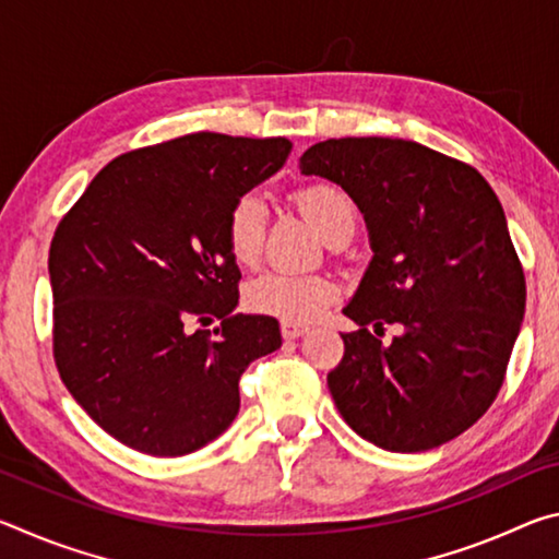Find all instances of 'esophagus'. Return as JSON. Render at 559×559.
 Listing matches in <instances>:
<instances>
[{
  "instance_id": "obj_1",
  "label": "esophagus",
  "mask_w": 559,
  "mask_h": 559,
  "mask_svg": "<svg viewBox=\"0 0 559 559\" xmlns=\"http://www.w3.org/2000/svg\"><path fill=\"white\" fill-rule=\"evenodd\" d=\"M308 333V325L302 323H290V320H283L281 323V335L286 340H298Z\"/></svg>"
}]
</instances>
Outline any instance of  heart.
Masks as SVG:
<instances>
[{
	"label": "heart",
	"instance_id": "obj_1",
	"mask_svg": "<svg viewBox=\"0 0 559 559\" xmlns=\"http://www.w3.org/2000/svg\"><path fill=\"white\" fill-rule=\"evenodd\" d=\"M296 204L325 241L355 231L357 210L345 189L330 182H313L296 192ZM266 202L259 194H241L226 214L224 239L231 259L239 266H253L266 236ZM335 296V286L320 273L263 271L246 283L243 300L253 313L281 320H310Z\"/></svg>",
	"mask_w": 559,
	"mask_h": 559
}]
</instances>
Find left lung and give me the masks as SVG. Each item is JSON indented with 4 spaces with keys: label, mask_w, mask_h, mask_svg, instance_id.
I'll list each match as a JSON object with an SVG mask.
<instances>
[{
    "label": "left lung",
    "mask_w": 559,
    "mask_h": 559,
    "mask_svg": "<svg viewBox=\"0 0 559 559\" xmlns=\"http://www.w3.org/2000/svg\"><path fill=\"white\" fill-rule=\"evenodd\" d=\"M300 173L343 187L370 231L372 261L343 308L359 330L328 374L337 412L386 451L456 439L498 396L525 316L496 192L471 165L400 138L325 140ZM367 324L403 333L384 346Z\"/></svg>",
    "instance_id": "left-lung-1"
}]
</instances>
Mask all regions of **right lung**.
I'll use <instances>...</instances> for the list:
<instances>
[{"instance_id": "add662e5", "label": "right lung", "mask_w": 559, "mask_h": 559, "mask_svg": "<svg viewBox=\"0 0 559 559\" xmlns=\"http://www.w3.org/2000/svg\"><path fill=\"white\" fill-rule=\"evenodd\" d=\"M286 138L192 132L112 159L63 216L49 251L53 357L93 421L150 456L206 447L239 414V380L281 347L269 316H234L224 239L241 194L276 175ZM222 319L214 331L197 322Z\"/></svg>"}]
</instances>
